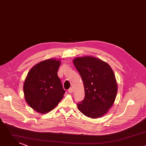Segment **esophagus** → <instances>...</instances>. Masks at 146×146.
Wrapping results in <instances>:
<instances>
[{
  "label": "esophagus",
  "instance_id": "34e87169",
  "mask_svg": "<svg viewBox=\"0 0 146 146\" xmlns=\"http://www.w3.org/2000/svg\"><path fill=\"white\" fill-rule=\"evenodd\" d=\"M68 92H69V93H70V94L73 93V88H70L68 90Z\"/></svg>",
  "mask_w": 146,
  "mask_h": 146
}]
</instances>
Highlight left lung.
<instances>
[{
	"instance_id": "left-lung-1",
	"label": "left lung",
	"mask_w": 146,
	"mask_h": 146,
	"mask_svg": "<svg viewBox=\"0 0 146 146\" xmlns=\"http://www.w3.org/2000/svg\"><path fill=\"white\" fill-rule=\"evenodd\" d=\"M73 64L84 84L85 97L77 103L78 110L87 117L96 118L112 106L117 92L114 73L106 62L92 56L76 58Z\"/></svg>"
}]
</instances>
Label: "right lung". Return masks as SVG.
<instances>
[{
	"label": "right lung",
	"mask_w": 146,
	"mask_h": 146,
	"mask_svg": "<svg viewBox=\"0 0 146 146\" xmlns=\"http://www.w3.org/2000/svg\"><path fill=\"white\" fill-rule=\"evenodd\" d=\"M60 62L49 59L40 62L28 72L24 84L25 99L28 105L40 113L55 108L65 91L58 76Z\"/></svg>",
	"instance_id": "add662e5"
}]
</instances>
